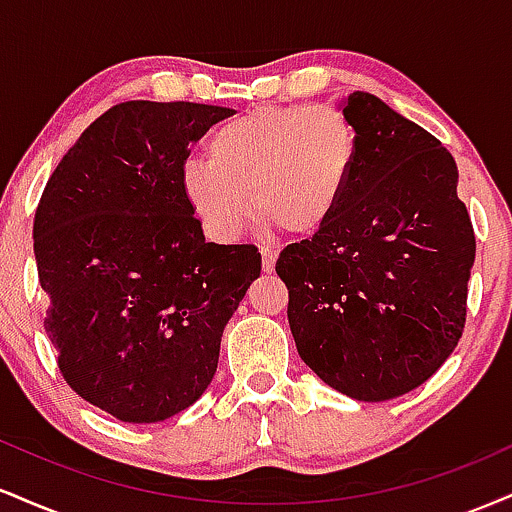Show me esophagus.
<instances>
[{
  "mask_svg": "<svg viewBox=\"0 0 512 512\" xmlns=\"http://www.w3.org/2000/svg\"><path fill=\"white\" fill-rule=\"evenodd\" d=\"M260 252H262V269H264V272H272L274 264H276V257H279V250H274V248H269V245H264Z\"/></svg>",
  "mask_w": 512,
  "mask_h": 512,
  "instance_id": "1",
  "label": "esophagus"
}]
</instances>
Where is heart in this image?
Masks as SVG:
<instances>
[{"label": "heart", "instance_id": "1", "mask_svg": "<svg viewBox=\"0 0 512 512\" xmlns=\"http://www.w3.org/2000/svg\"><path fill=\"white\" fill-rule=\"evenodd\" d=\"M207 156L180 168V195L211 240H238L257 209L291 236H313L342 207L361 139L334 105L255 108L216 127Z\"/></svg>", "mask_w": 512, "mask_h": 512}]
</instances>
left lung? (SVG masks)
Masks as SVG:
<instances>
[{"mask_svg": "<svg viewBox=\"0 0 512 512\" xmlns=\"http://www.w3.org/2000/svg\"><path fill=\"white\" fill-rule=\"evenodd\" d=\"M361 156L337 216L281 250L305 366L342 395L385 402L426 383L460 342L474 228L450 151L378 96L349 93Z\"/></svg>", "mask_w": 512, "mask_h": 512, "instance_id": "left-lung-1", "label": "left lung"}]
</instances>
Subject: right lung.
Listing matches in <instances>:
<instances>
[{
    "instance_id": "add662e5",
    "label": "right lung",
    "mask_w": 512,
    "mask_h": 512,
    "mask_svg": "<svg viewBox=\"0 0 512 512\" xmlns=\"http://www.w3.org/2000/svg\"><path fill=\"white\" fill-rule=\"evenodd\" d=\"M231 108L127 101L84 129L35 209L45 332L79 397L156 424L204 395L221 334L260 276L255 245H216L180 195L190 146Z\"/></svg>"
}]
</instances>
